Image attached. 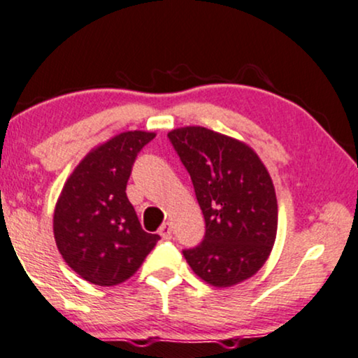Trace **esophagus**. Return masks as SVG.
I'll use <instances>...</instances> for the list:
<instances>
[{
  "label": "esophagus",
  "mask_w": 358,
  "mask_h": 358,
  "mask_svg": "<svg viewBox=\"0 0 358 358\" xmlns=\"http://www.w3.org/2000/svg\"><path fill=\"white\" fill-rule=\"evenodd\" d=\"M159 236L162 237V239H171L172 237V227H171V222H164L161 227H159Z\"/></svg>",
  "instance_id": "esophagus-1"
}]
</instances>
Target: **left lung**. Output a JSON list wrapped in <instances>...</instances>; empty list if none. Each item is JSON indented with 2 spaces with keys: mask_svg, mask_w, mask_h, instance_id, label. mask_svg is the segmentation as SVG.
I'll use <instances>...</instances> for the list:
<instances>
[{
  "mask_svg": "<svg viewBox=\"0 0 358 358\" xmlns=\"http://www.w3.org/2000/svg\"><path fill=\"white\" fill-rule=\"evenodd\" d=\"M191 176L206 220L204 239L184 249L202 280L231 287L266 264L277 236V197L257 154L241 141L187 126L167 134Z\"/></svg>",
  "mask_w": 358,
  "mask_h": 358,
  "instance_id": "8db88e82",
  "label": "left lung"
}]
</instances>
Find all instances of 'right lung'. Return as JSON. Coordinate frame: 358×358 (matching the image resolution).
<instances>
[{
    "label": "right lung",
    "instance_id": "obj_1",
    "mask_svg": "<svg viewBox=\"0 0 358 358\" xmlns=\"http://www.w3.org/2000/svg\"><path fill=\"white\" fill-rule=\"evenodd\" d=\"M154 132L114 136L83 159L56 202L57 250L78 275L111 287L129 279L161 239L143 231L126 196L132 164Z\"/></svg>",
    "mask_w": 358,
    "mask_h": 358
}]
</instances>
